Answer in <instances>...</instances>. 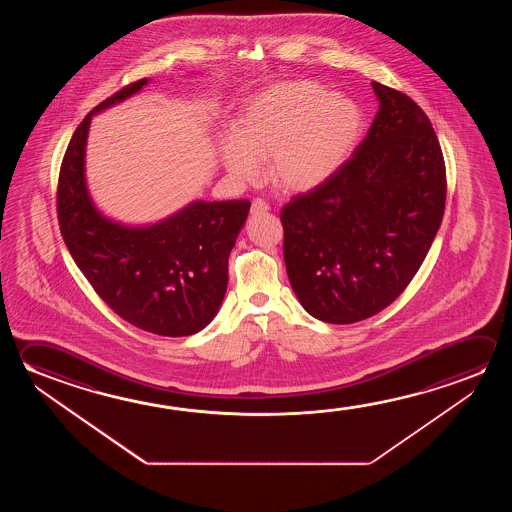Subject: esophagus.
Instances as JSON below:
<instances>
[{
	"instance_id": "esophagus-1",
	"label": "esophagus",
	"mask_w": 512,
	"mask_h": 512,
	"mask_svg": "<svg viewBox=\"0 0 512 512\" xmlns=\"http://www.w3.org/2000/svg\"><path fill=\"white\" fill-rule=\"evenodd\" d=\"M268 210V203L264 202V200H260V198H255L252 202V207H250L252 216H259V214H264V212H268Z\"/></svg>"
}]
</instances>
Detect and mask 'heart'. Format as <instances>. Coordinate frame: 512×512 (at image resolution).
Segmentation results:
<instances>
[{
  "label": "heart",
  "mask_w": 512,
  "mask_h": 512,
  "mask_svg": "<svg viewBox=\"0 0 512 512\" xmlns=\"http://www.w3.org/2000/svg\"><path fill=\"white\" fill-rule=\"evenodd\" d=\"M362 130L352 100L296 80L273 85L244 107L237 134L219 135V157L239 182H255L260 162L284 193H309L336 175Z\"/></svg>",
  "instance_id": "obj_1"
}]
</instances>
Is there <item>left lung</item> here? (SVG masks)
Returning a JSON list of instances; mask_svg holds the SVG:
<instances>
[{"instance_id":"left-lung-1","label":"left lung","mask_w":512,"mask_h":512,"mask_svg":"<svg viewBox=\"0 0 512 512\" xmlns=\"http://www.w3.org/2000/svg\"><path fill=\"white\" fill-rule=\"evenodd\" d=\"M378 112L336 175L284 205V260L310 316L348 325L405 291L441 227L443 151L407 94L373 82Z\"/></svg>"}]
</instances>
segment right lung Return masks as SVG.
<instances>
[{
	"label": "right lung",
	"mask_w": 512,
	"mask_h": 512,
	"mask_svg": "<svg viewBox=\"0 0 512 512\" xmlns=\"http://www.w3.org/2000/svg\"><path fill=\"white\" fill-rule=\"evenodd\" d=\"M146 84L148 78L126 85L76 128L60 166V234L76 266L118 316L157 336H193L225 298L228 255L250 202H194L150 227H125L101 216L85 185L91 119Z\"/></svg>",
	"instance_id": "obj_1"
}]
</instances>
